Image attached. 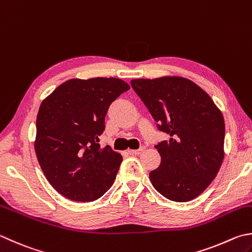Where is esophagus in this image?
<instances>
[{"instance_id":"esophagus-1","label":"esophagus","mask_w":252,"mask_h":252,"mask_svg":"<svg viewBox=\"0 0 252 252\" xmlns=\"http://www.w3.org/2000/svg\"><path fill=\"white\" fill-rule=\"evenodd\" d=\"M145 150V147H140L139 149H136V150H128V153H129L130 155H135V156H138L140 155L142 151Z\"/></svg>"}]
</instances>
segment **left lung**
Segmentation results:
<instances>
[{"label":"left lung","mask_w":252,"mask_h":252,"mask_svg":"<svg viewBox=\"0 0 252 252\" xmlns=\"http://www.w3.org/2000/svg\"><path fill=\"white\" fill-rule=\"evenodd\" d=\"M131 88L169 140L155 147L160 165L149 173L154 188L168 200L189 202L216 178L224 160L225 122L212 97L182 77L134 79Z\"/></svg>","instance_id":"8db88e82"}]
</instances>
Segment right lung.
Segmentation results:
<instances>
[{
  "mask_svg": "<svg viewBox=\"0 0 252 252\" xmlns=\"http://www.w3.org/2000/svg\"><path fill=\"white\" fill-rule=\"evenodd\" d=\"M130 87L116 78L70 79L41 102L35 151L46 179L61 195L92 202L110 189L123 161L99 136L113 101Z\"/></svg>",
  "mask_w": 252,
  "mask_h": 252,
  "instance_id": "add662e5",
  "label": "right lung"
}]
</instances>
